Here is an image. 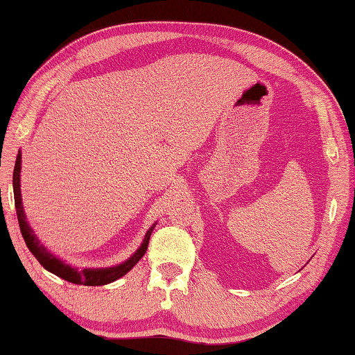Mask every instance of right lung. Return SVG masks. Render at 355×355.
Wrapping results in <instances>:
<instances>
[{
	"label": "right lung",
	"mask_w": 355,
	"mask_h": 355,
	"mask_svg": "<svg viewBox=\"0 0 355 355\" xmlns=\"http://www.w3.org/2000/svg\"><path fill=\"white\" fill-rule=\"evenodd\" d=\"M20 172H21V151H19L15 159L14 167V175H12V187H14V200H15V210H17V219H19L20 232L24 235V240L28 246V250L33 252L39 263L49 270L50 273L56 275V277L63 278L69 283L74 284H83V286H104L109 283H114L118 278L125 277V275L131 270L136 263L144 257L148 248L150 235L153 232L156 223L151 226L145 237L140 243L139 248L136 250L131 257H128L125 262L116 263L114 267H103V268H77L72 267L71 263H66L63 259L55 256L52 251H49L46 246L41 243V240L37 239L35 230L31 229L30 224L26 221V215L24 211V202H21V191H20Z\"/></svg>",
	"instance_id": "1"
}]
</instances>
